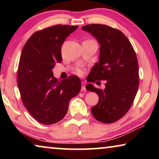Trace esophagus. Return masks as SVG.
I'll return each instance as SVG.
<instances>
[{
    "label": "esophagus",
    "instance_id": "esophagus-1",
    "mask_svg": "<svg viewBox=\"0 0 159 159\" xmlns=\"http://www.w3.org/2000/svg\"><path fill=\"white\" fill-rule=\"evenodd\" d=\"M81 91L82 92L85 91V83L84 82H82L81 83Z\"/></svg>",
    "mask_w": 159,
    "mask_h": 159
}]
</instances>
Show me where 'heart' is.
Wrapping results in <instances>:
<instances>
[{"label": "heart", "instance_id": "obj_1", "mask_svg": "<svg viewBox=\"0 0 159 159\" xmlns=\"http://www.w3.org/2000/svg\"><path fill=\"white\" fill-rule=\"evenodd\" d=\"M77 73L79 74V75H81L83 74V71L80 69H79L77 70Z\"/></svg>", "mask_w": 159, "mask_h": 159}]
</instances>
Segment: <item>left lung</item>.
Here are the masks:
<instances>
[{
    "instance_id": "1",
    "label": "left lung",
    "mask_w": 159,
    "mask_h": 159,
    "mask_svg": "<svg viewBox=\"0 0 159 159\" xmlns=\"http://www.w3.org/2000/svg\"><path fill=\"white\" fill-rule=\"evenodd\" d=\"M81 29L95 37L100 45L99 61L91 69L88 81L106 80L103 90L91 83L86 85V90L99 96L91 113L99 122H116L130 109L138 90L135 52L128 38L118 29L104 25H88Z\"/></svg>"
}]
</instances>
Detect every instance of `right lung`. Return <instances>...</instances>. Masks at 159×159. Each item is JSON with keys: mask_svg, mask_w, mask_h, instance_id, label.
Instances as JSON below:
<instances>
[{"mask_svg": "<svg viewBox=\"0 0 159 159\" xmlns=\"http://www.w3.org/2000/svg\"><path fill=\"white\" fill-rule=\"evenodd\" d=\"M78 26L55 25L38 31L21 51L17 85L24 105L37 121L51 125L61 120L70 99L79 94L81 82L76 76L59 81L52 69L62 60L61 45Z\"/></svg>", "mask_w": 159, "mask_h": 159, "instance_id": "add662e5", "label": "right lung"}]
</instances>
